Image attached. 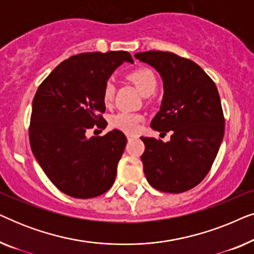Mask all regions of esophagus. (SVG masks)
<instances>
[{
	"mask_svg": "<svg viewBox=\"0 0 254 254\" xmlns=\"http://www.w3.org/2000/svg\"><path fill=\"white\" fill-rule=\"evenodd\" d=\"M134 137H135V135H133V134H127V138H128V141L131 140V138H134Z\"/></svg>",
	"mask_w": 254,
	"mask_h": 254,
	"instance_id": "obj_1",
	"label": "esophagus"
}]
</instances>
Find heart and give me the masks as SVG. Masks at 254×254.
<instances>
[{
	"mask_svg": "<svg viewBox=\"0 0 254 254\" xmlns=\"http://www.w3.org/2000/svg\"><path fill=\"white\" fill-rule=\"evenodd\" d=\"M128 78L134 83L138 91L143 96L151 95L157 88V77H156L155 72L149 68L143 67L135 69L134 71L128 74ZM114 92H116V85L113 84V82L109 81L103 90V100L106 105H109L113 100ZM141 121L142 116H140V114L121 111V112L112 117L111 124H112L113 127L126 131V133H134V131L137 130Z\"/></svg>",
	"mask_w": 254,
	"mask_h": 254,
	"instance_id": "heart-1",
	"label": "heart"
}]
</instances>
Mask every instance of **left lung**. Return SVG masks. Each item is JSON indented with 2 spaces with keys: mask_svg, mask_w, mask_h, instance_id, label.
<instances>
[{
  "mask_svg": "<svg viewBox=\"0 0 254 254\" xmlns=\"http://www.w3.org/2000/svg\"><path fill=\"white\" fill-rule=\"evenodd\" d=\"M135 58L154 67L164 85L151 128L172 133L169 142L141 137L144 175L156 190L186 192L207 176L223 140L225 120L217 88L199 64L171 52H142Z\"/></svg>",
  "mask_w": 254,
  "mask_h": 254,
  "instance_id": "obj_1",
  "label": "left lung"
}]
</instances>
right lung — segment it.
<instances>
[{
    "label": "right lung",
    "instance_id": "add662e5",
    "mask_svg": "<svg viewBox=\"0 0 254 254\" xmlns=\"http://www.w3.org/2000/svg\"><path fill=\"white\" fill-rule=\"evenodd\" d=\"M124 61L134 62L125 51L74 55L37 90L29 129L31 149L51 182L67 195L90 199L113 185L127 138L118 129L90 138L86 131L95 125L106 127L103 90Z\"/></svg>",
    "mask_w": 254,
    "mask_h": 254
}]
</instances>
